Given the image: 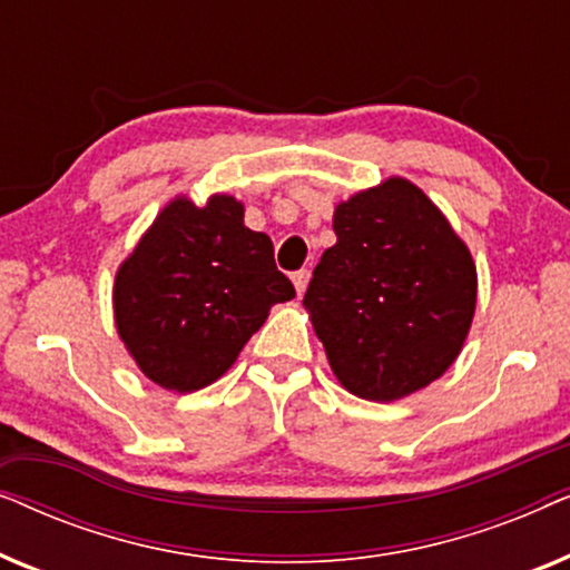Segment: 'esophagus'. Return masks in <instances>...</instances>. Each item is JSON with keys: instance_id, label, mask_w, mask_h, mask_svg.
I'll return each instance as SVG.
<instances>
[{"instance_id": "esophagus-1", "label": "esophagus", "mask_w": 570, "mask_h": 570, "mask_svg": "<svg viewBox=\"0 0 570 570\" xmlns=\"http://www.w3.org/2000/svg\"><path fill=\"white\" fill-rule=\"evenodd\" d=\"M308 279H311V272H308V269H298V272H293V285H295V291H298V295L306 293Z\"/></svg>"}]
</instances>
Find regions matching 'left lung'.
I'll list each match as a JSON object with an SVG mask.
<instances>
[{
  "label": "left lung",
  "mask_w": 570,
  "mask_h": 570,
  "mask_svg": "<svg viewBox=\"0 0 570 570\" xmlns=\"http://www.w3.org/2000/svg\"><path fill=\"white\" fill-rule=\"evenodd\" d=\"M332 228L303 306L340 384L394 402L443 376L470 332L478 272L441 209L386 178L337 205Z\"/></svg>",
  "instance_id": "left-lung-1"
}]
</instances>
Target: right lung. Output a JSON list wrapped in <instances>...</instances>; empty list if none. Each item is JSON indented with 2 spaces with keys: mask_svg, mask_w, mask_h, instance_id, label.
I'll return each mask as SVG.
<instances>
[{
  "mask_svg": "<svg viewBox=\"0 0 570 570\" xmlns=\"http://www.w3.org/2000/svg\"><path fill=\"white\" fill-rule=\"evenodd\" d=\"M291 298L269 236L246 228L240 202L176 197L116 272L114 316L139 371L184 394L220 379L269 308Z\"/></svg>",
  "mask_w": 570,
  "mask_h": 570,
  "instance_id": "1",
  "label": "right lung"
}]
</instances>
